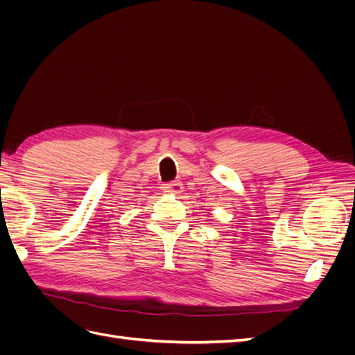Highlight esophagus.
I'll list each match as a JSON object with an SVG mask.
<instances>
[{
    "instance_id": "34e87169",
    "label": "esophagus",
    "mask_w": 355,
    "mask_h": 355,
    "mask_svg": "<svg viewBox=\"0 0 355 355\" xmlns=\"http://www.w3.org/2000/svg\"><path fill=\"white\" fill-rule=\"evenodd\" d=\"M163 188H164V192H167V194H180V192L184 191V185H182L179 180L167 182V184Z\"/></svg>"
}]
</instances>
